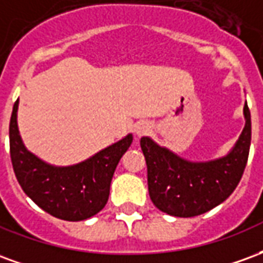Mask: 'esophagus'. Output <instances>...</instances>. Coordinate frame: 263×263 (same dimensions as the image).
Wrapping results in <instances>:
<instances>
[{"mask_svg":"<svg viewBox=\"0 0 263 263\" xmlns=\"http://www.w3.org/2000/svg\"><path fill=\"white\" fill-rule=\"evenodd\" d=\"M151 131H152V125L149 124L148 121H141V122H138L137 125H135V134H137L138 137L146 135Z\"/></svg>","mask_w":263,"mask_h":263,"instance_id":"34e87169","label":"esophagus"}]
</instances>
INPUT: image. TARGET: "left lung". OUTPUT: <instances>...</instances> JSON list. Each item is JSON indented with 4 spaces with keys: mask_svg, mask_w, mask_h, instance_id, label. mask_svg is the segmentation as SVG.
Returning <instances> with one entry per match:
<instances>
[{
    "mask_svg": "<svg viewBox=\"0 0 263 263\" xmlns=\"http://www.w3.org/2000/svg\"><path fill=\"white\" fill-rule=\"evenodd\" d=\"M245 126L227 156L210 162H190L162 148L151 138H141L148 167L152 203L166 214L196 217L231 196L242 177L251 146V112L243 105Z\"/></svg>",
    "mask_w": 263,
    "mask_h": 263,
    "instance_id": "left-lung-1",
    "label": "left lung"
}]
</instances>
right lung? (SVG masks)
Listing matches in <instances>:
<instances>
[{
    "label": "right lung",
    "mask_w": 263,
    "mask_h": 263,
    "mask_svg": "<svg viewBox=\"0 0 263 263\" xmlns=\"http://www.w3.org/2000/svg\"><path fill=\"white\" fill-rule=\"evenodd\" d=\"M16 111L18 100L9 121V152L15 176L26 196L60 220H87L101 211L108 201L115 167L131 146V134L81 163L52 166L31 154L22 143Z\"/></svg>",
    "instance_id": "obj_1"
}]
</instances>
